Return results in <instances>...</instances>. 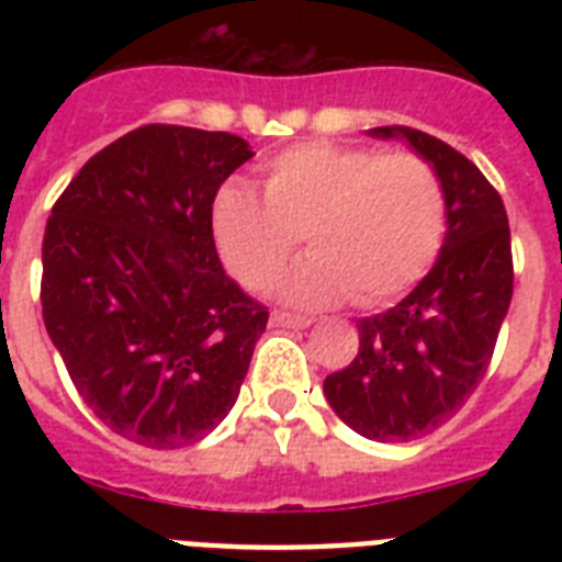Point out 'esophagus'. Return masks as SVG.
<instances>
[{
  "mask_svg": "<svg viewBox=\"0 0 562 562\" xmlns=\"http://www.w3.org/2000/svg\"><path fill=\"white\" fill-rule=\"evenodd\" d=\"M273 326H285V329H306L312 321L308 317H297V315H285V312H273L271 315Z\"/></svg>",
  "mask_w": 562,
  "mask_h": 562,
  "instance_id": "esophagus-1",
  "label": "esophagus"
}]
</instances>
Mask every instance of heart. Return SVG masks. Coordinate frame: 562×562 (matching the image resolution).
<instances>
[{
  "label": "heart",
  "mask_w": 562,
  "mask_h": 562,
  "mask_svg": "<svg viewBox=\"0 0 562 562\" xmlns=\"http://www.w3.org/2000/svg\"><path fill=\"white\" fill-rule=\"evenodd\" d=\"M212 238L245 289L271 291L306 236V256L282 282L303 308L352 297L382 306L431 268L446 233L440 178L414 154L308 143L273 157L265 198L229 180L212 198Z\"/></svg>",
  "instance_id": "b5f03b06"
}]
</instances>
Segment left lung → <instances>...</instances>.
<instances>
[{"label": "left lung", "mask_w": 562, "mask_h": 562, "mask_svg": "<svg viewBox=\"0 0 562 562\" xmlns=\"http://www.w3.org/2000/svg\"><path fill=\"white\" fill-rule=\"evenodd\" d=\"M426 160L446 194V236L408 297L359 321V356L326 375L338 417L368 440L405 443L454 417L487 373L514 294L505 203L452 145L414 127H370Z\"/></svg>", "instance_id": "obj_1"}]
</instances>
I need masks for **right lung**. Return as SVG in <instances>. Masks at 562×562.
Instances as JSON below:
<instances>
[{"instance_id":"right-lung-1","label":"right lung","mask_w":562,"mask_h":562,"mask_svg":"<svg viewBox=\"0 0 562 562\" xmlns=\"http://www.w3.org/2000/svg\"><path fill=\"white\" fill-rule=\"evenodd\" d=\"M241 136L136 127L87 160L43 236V324L95 417L148 449L210 435L236 405L268 312L221 268L212 198Z\"/></svg>"}]
</instances>
